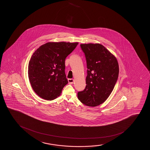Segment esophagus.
Listing matches in <instances>:
<instances>
[{
  "label": "esophagus",
  "instance_id": "esophagus-1",
  "mask_svg": "<svg viewBox=\"0 0 150 150\" xmlns=\"http://www.w3.org/2000/svg\"><path fill=\"white\" fill-rule=\"evenodd\" d=\"M68 81H69V84H72L74 82V79H68Z\"/></svg>",
  "mask_w": 150,
  "mask_h": 150
}]
</instances>
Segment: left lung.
I'll use <instances>...</instances> for the list:
<instances>
[{
	"mask_svg": "<svg viewBox=\"0 0 150 150\" xmlns=\"http://www.w3.org/2000/svg\"><path fill=\"white\" fill-rule=\"evenodd\" d=\"M86 58V86L78 93L79 100L88 107L105 102L114 89L119 76L117 59L100 43L81 44Z\"/></svg>",
	"mask_w": 150,
	"mask_h": 150,
	"instance_id": "8db88e82",
	"label": "left lung"
}]
</instances>
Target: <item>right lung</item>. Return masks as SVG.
Wrapping results in <instances>:
<instances>
[{"instance_id": "obj_1", "label": "right lung", "mask_w": 150, "mask_h": 150, "mask_svg": "<svg viewBox=\"0 0 150 150\" xmlns=\"http://www.w3.org/2000/svg\"><path fill=\"white\" fill-rule=\"evenodd\" d=\"M78 42H50L42 45L31 56L28 75L35 93L45 100L57 98L68 83L65 59Z\"/></svg>"}]
</instances>
